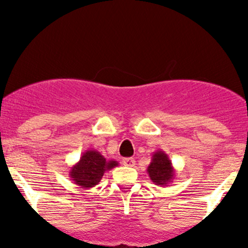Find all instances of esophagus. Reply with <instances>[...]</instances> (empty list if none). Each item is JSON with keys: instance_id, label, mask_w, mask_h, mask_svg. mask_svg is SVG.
I'll use <instances>...</instances> for the list:
<instances>
[{"instance_id": "34e87169", "label": "esophagus", "mask_w": 248, "mask_h": 248, "mask_svg": "<svg viewBox=\"0 0 248 248\" xmlns=\"http://www.w3.org/2000/svg\"><path fill=\"white\" fill-rule=\"evenodd\" d=\"M122 163H124V166H126V167H134L136 166V159L134 158H124Z\"/></svg>"}]
</instances>
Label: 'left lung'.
Masks as SVG:
<instances>
[{"instance_id":"obj_1","label":"left lung","mask_w":248,"mask_h":248,"mask_svg":"<svg viewBox=\"0 0 248 248\" xmlns=\"http://www.w3.org/2000/svg\"><path fill=\"white\" fill-rule=\"evenodd\" d=\"M150 179L157 186H168L175 179V169L168 155L163 150H157L152 154L151 163L147 167Z\"/></svg>"}]
</instances>
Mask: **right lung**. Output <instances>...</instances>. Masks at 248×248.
I'll use <instances>...</instances> for the list:
<instances>
[{
    "label": "right lung",
    "mask_w": 248,
    "mask_h": 248,
    "mask_svg": "<svg viewBox=\"0 0 248 248\" xmlns=\"http://www.w3.org/2000/svg\"><path fill=\"white\" fill-rule=\"evenodd\" d=\"M119 166L116 161H107L97 150H86L79 161L71 167L69 177L80 188H92L101 182L104 172Z\"/></svg>",
    "instance_id": "add662e5"
}]
</instances>
